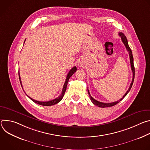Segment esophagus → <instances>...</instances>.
Wrapping results in <instances>:
<instances>
[{
    "instance_id": "34e87169",
    "label": "esophagus",
    "mask_w": 150,
    "mask_h": 150,
    "mask_svg": "<svg viewBox=\"0 0 150 150\" xmlns=\"http://www.w3.org/2000/svg\"><path fill=\"white\" fill-rule=\"evenodd\" d=\"M78 66L80 67H83L84 66V63L82 61H79L78 63Z\"/></svg>"
}]
</instances>
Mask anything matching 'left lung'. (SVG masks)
<instances>
[{"label":"left lung","mask_w":150,"mask_h":150,"mask_svg":"<svg viewBox=\"0 0 150 150\" xmlns=\"http://www.w3.org/2000/svg\"><path fill=\"white\" fill-rule=\"evenodd\" d=\"M119 35L121 37V39H122V42H123L124 45L125 46L127 51L128 52H129V58H130V62H131V69H132V73H133L132 81V82H131V85H130V87H129V89L127 90V91L126 93L125 94V95L123 96V97H122V98H120L119 100H118V101H115V102H113V103H105L100 102V101H98L95 100L94 98H93L91 97V94H90V91H89V90H88V93L89 96H90V97L91 101H92V103H93L94 105H97V106H98V107H100V108H108V107H111V106H113V105L117 104L119 101H120L121 100H122L124 98V97L127 94V93L129 92V91H130V90H131V87H132V85H133V83H134V78H135V68H134V57H133L132 50H131V49H130L129 45H128L127 40L126 36L125 35V34H124L123 33L120 32V33H119Z\"/></svg>","instance_id":"1"}]
</instances>
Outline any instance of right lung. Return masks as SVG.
Instances as JSON below:
<instances>
[{"mask_svg":"<svg viewBox=\"0 0 150 150\" xmlns=\"http://www.w3.org/2000/svg\"><path fill=\"white\" fill-rule=\"evenodd\" d=\"M76 67H74V68H72L69 72V73L67 75V79H66V81L65 82V83H64L63 85V89H62V93L57 98H56L55 99H53L52 100H50V101H37V100H35L33 98H31V97H30L28 95H26L33 101H34V103L38 104H40V105H45V106H50V105H54L57 103H58L59 102H60L63 97L64 96V94H65V93L66 91V90H67V85H68V82L69 81V78H71V76L76 72ZM18 74H19V81H20V83H21V87H22L23 88V85H22V83H21V78H20V76H19V72H18Z\"/></svg>","mask_w":150,"mask_h":150,"instance_id":"add662e5","label":"right lung"}]
</instances>
